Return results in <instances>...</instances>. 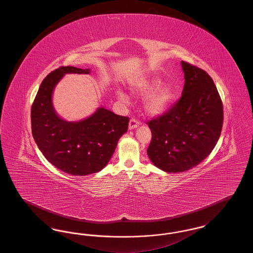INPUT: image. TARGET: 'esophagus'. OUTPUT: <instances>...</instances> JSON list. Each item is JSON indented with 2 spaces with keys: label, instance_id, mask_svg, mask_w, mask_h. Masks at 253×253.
Returning <instances> with one entry per match:
<instances>
[{
  "label": "esophagus",
  "instance_id": "1",
  "mask_svg": "<svg viewBox=\"0 0 253 253\" xmlns=\"http://www.w3.org/2000/svg\"><path fill=\"white\" fill-rule=\"evenodd\" d=\"M139 121H136L135 119H132L130 122H129V129L130 130H132V129H135V128H137L138 126H139Z\"/></svg>",
  "mask_w": 253,
  "mask_h": 253
}]
</instances>
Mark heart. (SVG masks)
Segmentation results:
<instances>
[{"label": "heart", "mask_w": 253, "mask_h": 253, "mask_svg": "<svg viewBox=\"0 0 253 253\" xmlns=\"http://www.w3.org/2000/svg\"><path fill=\"white\" fill-rule=\"evenodd\" d=\"M162 82L159 79H141L137 81L132 87V91L140 96H146L144 109L147 114L151 116H159L163 114L174 97V91L170 86H161ZM118 97L126 102L127 96L121 91H118Z\"/></svg>", "instance_id": "1"}]
</instances>
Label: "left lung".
I'll return each instance as SVG.
<instances>
[{"instance_id": "obj_1", "label": "left lung", "mask_w": 253, "mask_h": 253, "mask_svg": "<svg viewBox=\"0 0 253 253\" xmlns=\"http://www.w3.org/2000/svg\"><path fill=\"white\" fill-rule=\"evenodd\" d=\"M185 84L179 101L168 113L149 121L152 163L166 172H182L208 157L220 137L223 105L212 79L181 61Z\"/></svg>"}]
</instances>
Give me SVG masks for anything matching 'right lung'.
Wrapping results in <instances>:
<instances>
[{
    "label": "right lung",
    "instance_id": "1",
    "mask_svg": "<svg viewBox=\"0 0 253 253\" xmlns=\"http://www.w3.org/2000/svg\"><path fill=\"white\" fill-rule=\"evenodd\" d=\"M90 72L89 68L61 66L50 73L40 86L31 108L32 134L38 148L52 165L72 175L101 170L128 130L129 118L104 107L79 121H65L57 114L52 97L63 76Z\"/></svg>",
    "mask_w": 253,
    "mask_h": 253
}]
</instances>
